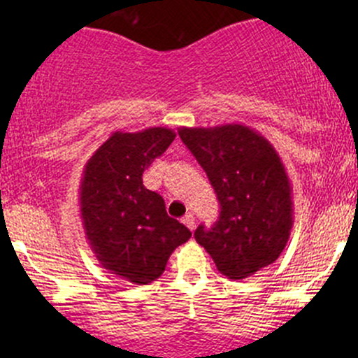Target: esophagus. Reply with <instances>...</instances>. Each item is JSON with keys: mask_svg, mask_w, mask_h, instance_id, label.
<instances>
[{"mask_svg": "<svg viewBox=\"0 0 358 358\" xmlns=\"http://www.w3.org/2000/svg\"><path fill=\"white\" fill-rule=\"evenodd\" d=\"M182 222H183V225H185V227H189L190 230H194V229H196V218H194V215H192V213H187V215L183 216V218H182Z\"/></svg>", "mask_w": 358, "mask_h": 358, "instance_id": "esophagus-1", "label": "esophagus"}]
</instances>
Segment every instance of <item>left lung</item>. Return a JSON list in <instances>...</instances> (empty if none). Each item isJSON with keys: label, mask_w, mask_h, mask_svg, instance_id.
<instances>
[{"label": "left lung", "mask_w": 358, "mask_h": 358, "mask_svg": "<svg viewBox=\"0 0 358 358\" xmlns=\"http://www.w3.org/2000/svg\"><path fill=\"white\" fill-rule=\"evenodd\" d=\"M220 201L218 222L194 232L216 268L246 279L280 256L292 229V189L275 147L249 126L178 129Z\"/></svg>", "instance_id": "8db88e82"}]
</instances>
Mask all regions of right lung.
<instances>
[{
	"label": "right lung",
	"mask_w": 358,
	"mask_h": 358,
	"mask_svg": "<svg viewBox=\"0 0 358 358\" xmlns=\"http://www.w3.org/2000/svg\"><path fill=\"white\" fill-rule=\"evenodd\" d=\"M175 136L159 126L114 131L83 169L79 209L90 248L103 268L138 286L156 280L171 252L192 236L142 182L143 171Z\"/></svg>",
	"instance_id": "add662e5"
}]
</instances>
